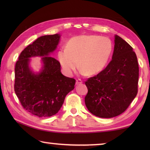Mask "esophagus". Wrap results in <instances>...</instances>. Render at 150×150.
<instances>
[{
	"mask_svg": "<svg viewBox=\"0 0 150 150\" xmlns=\"http://www.w3.org/2000/svg\"><path fill=\"white\" fill-rule=\"evenodd\" d=\"M83 83V81L81 80V79H77L76 81V85H80V84H82Z\"/></svg>",
	"mask_w": 150,
	"mask_h": 150,
	"instance_id": "esophagus-1",
	"label": "esophagus"
}]
</instances>
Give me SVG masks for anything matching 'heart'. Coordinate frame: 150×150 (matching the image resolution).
<instances>
[{"instance_id": "1", "label": "heart", "mask_w": 150, "mask_h": 150, "mask_svg": "<svg viewBox=\"0 0 150 150\" xmlns=\"http://www.w3.org/2000/svg\"><path fill=\"white\" fill-rule=\"evenodd\" d=\"M112 50V42L108 38L83 35L69 40L66 49L58 52L57 57L67 74L71 75L78 63L81 72L93 75L105 68Z\"/></svg>"}]
</instances>
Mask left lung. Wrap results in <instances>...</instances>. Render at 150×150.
<instances>
[{
	"label": "left lung",
	"instance_id": "8db88e82",
	"mask_svg": "<svg viewBox=\"0 0 150 150\" xmlns=\"http://www.w3.org/2000/svg\"><path fill=\"white\" fill-rule=\"evenodd\" d=\"M139 67L136 55L125 40L115 35L112 60L105 69L85 81L88 111L100 118L124 112L138 93Z\"/></svg>",
	"mask_w": 150,
	"mask_h": 150
}]
</instances>
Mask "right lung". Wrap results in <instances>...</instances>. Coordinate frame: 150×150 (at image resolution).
<instances>
[{"label":"right lung","instance_id":"obj_1","mask_svg":"<svg viewBox=\"0 0 150 150\" xmlns=\"http://www.w3.org/2000/svg\"><path fill=\"white\" fill-rule=\"evenodd\" d=\"M59 40L58 34L38 38L22 51L15 65V93L25 110L38 117L57 114L66 95L75 88V79L63 75L60 63L50 56ZM33 57H42L43 65L38 73L29 65Z\"/></svg>","mask_w":150,"mask_h":150}]
</instances>
